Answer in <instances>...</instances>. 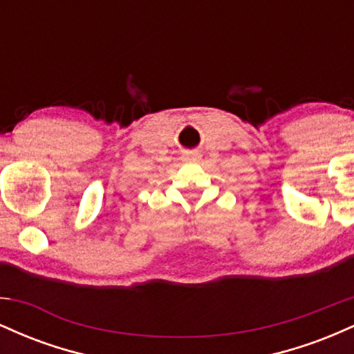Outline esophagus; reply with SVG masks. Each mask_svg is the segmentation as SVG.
<instances>
[{
    "label": "esophagus",
    "mask_w": 354,
    "mask_h": 354,
    "mask_svg": "<svg viewBox=\"0 0 354 354\" xmlns=\"http://www.w3.org/2000/svg\"><path fill=\"white\" fill-rule=\"evenodd\" d=\"M201 158V154L198 151H186L183 154V160L185 161H198Z\"/></svg>",
    "instance_id": "1"
}]
</instances>
